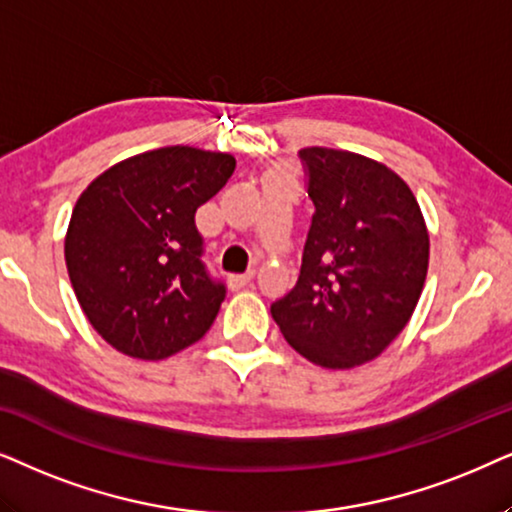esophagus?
Wrapping results in <instances>:
<instances>
[{
	"label": "esophagus",
	"instance_id": "34e87169",
	"mask_svg": "<svg viewBox=\"0 0 512 512\" xmlns=\"http://www.w3.org/2000/svg\"><path fill=\"white\" fill-rule=\"evenodd\" d=\"M252 278H255V271H248V274H241V276H229L227 283L231 290H241L252 281Z\"/></svg>",
	"mask_w": 512,
	"mask_h": 512
}]
</instances>
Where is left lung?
I'll return each mask as SVG.
<instances>
[{
    "label": "left lung",
    "mask_w": 512,
    "mask_h": 512,
    "mask_svg": "<svg viewBox=\"0 0 512 512\" xmlns=\"http://www.w3.org/2000/svg\"><path fill=\"white\" fill-rule=\"evenodd\" d=\"M313 217L302 274L271 304L285 342L325 370L379 358L410 323L428 274V229L412 189L386 163L304 147Z\"/></svg>",
    "instance_id": "8db88e82"
}]
</instances>
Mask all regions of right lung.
<instances>
[{"instance_id": "obj_1", "label": "right lung", "mask_w": 512, "mask_h": 512, "mask_svg": "<svg viewBox=\"0 0 512 512\" xmlns=\"http://www.w3.org/2000/svg\"><path fill=\"white\" fill-rule=\"evenodd\" d=\"M234 168L231 154L173 145L114 163L81 192L65 264L81 311L112 349L163 360L210 330L224 285L203 269L194 215Z\"/></svg>"}]
</instances>
